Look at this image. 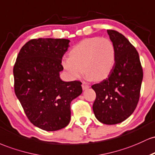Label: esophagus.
<instances>
[{
  "instance_id": "esophagus-1",
  "label": "esophagus",
  "mask_w": 155,
  "mask_h": 155,
  "mask_svg": "<svg viewBox=\"0 0 155 155\" xmlns=\"http://www.w3.org/2000/svg\"><path fill=\"white\" fill-rule=\"evenodd\" d=\"M89 88V86H88V84H86V83H83V84H82L83 90H86V89H87V88Z\"/></svg>"
}]
</instances>
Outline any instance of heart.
<instances>
[{
  "instance_id": "b5f03b06",
  "label": "heart",
  "mask_w": 155,
  "mask_h": 155,
  "mask_svg": "<svg viewBox=\"0 0 155 155\" xmlns=\"http://www.w3.org/2000/svg\"><path fill=\"white\" fill-rule=\"evenodd\" d=\"M115 61L116 48L113 41L107 38L92 37L74 45L69 57L62 58L61 64L71 79H79L84 69L87 78L100 81L110 74Z\"/></svg>"
}]
</instances>
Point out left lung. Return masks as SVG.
Segmentation results:
<instances>
[{"label": "left lung", "mask_w": 155, "mask_h": 155, "mask_svg": "<svg viewBox=\"0 0 155 155\" xmlns=\"http://www.w3.org/2000/svg\"><path fill=\"white\" fill-rule=\"evenodd\" d=\"M116 48V61L107 79L93 85L96 100L93 110L105 124L122 122L132 115L140 97L143 69L138 51L124 35L107 30Z\"/></svg>", "instance_id": "8db88e82"}]
</instances>
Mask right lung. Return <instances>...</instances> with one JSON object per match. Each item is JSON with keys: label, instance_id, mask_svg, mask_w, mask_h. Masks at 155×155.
Returning a JSON list of instances; mask_svg holds the SVG:
<instances>
[{"label": "right lung", "instance_id": "1", "mask_svg": "<svg viewBox=\"0 0 155 155\" xmlns=\"http://www.w3.org/2000/svg\"><path fill=\"white\" fill-rule=\"evenodd\" d=\"M69 39H31L20 50L14 66L15 92L29 121L46 131L69 124L71 102L81 94V82L60 78Z\"/></svg>", "mask_w": 155, "mask_h": 155}]
</instances>
